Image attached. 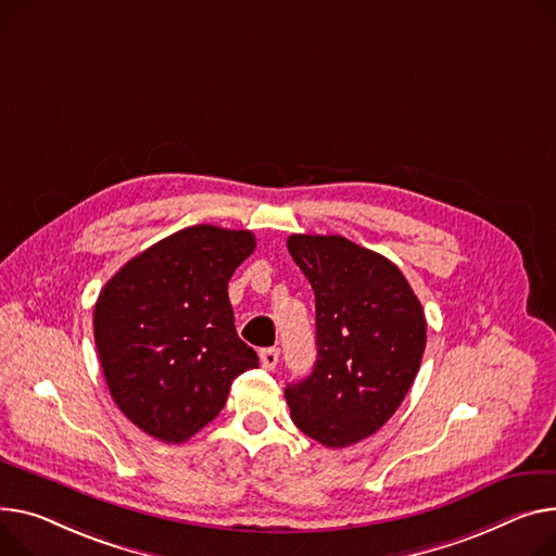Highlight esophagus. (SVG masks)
Returning a JSON list of instances; mask_svg holds the SVG:
<instances>
[{"label":"esophagus","mask_w":556,"mask_h":556,"mask_svg":"<svg viewBox=\"0 0 556 556\" xmlns=\"http://www.w3.org/2000/svg\"><path fill=\"white\" fill-rule=\"evenodd\" d=\"M258 357H262V366L268 368V371H273L279 362V349H264L262 353H258Z\"/></svg>","instance_id":"34e87169"}]
</instances>
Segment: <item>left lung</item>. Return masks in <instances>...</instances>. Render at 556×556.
Returning <instances> with one entry per match:
<instances>
[{
    "label": "left lung",
    "instance_id": "8db88e82",
    "mask_svg": "<svg viewBox=\"0 0 556 556\" xmlns=\"http://www.w3.org/2000/svg\"><path fill=\"white\" fill-rule=\"evenodd\" d=\"M288 252L315 292L317 362L286 387L290 418L326 447L376 433L414 384L427 319L387 256L338 235H290Z\"/></svg>",
    "mask_w": 556,
    "mask_h": 556
}]
</instances>
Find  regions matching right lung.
Here are the masks:
<instances>
[{
    "instance_id": "obj_1",
    "label": "right lung",
    "mask_w": 556,
    "mask_h": 556,
    "mask_svg": "<svg viewBox=\"0 0 556 556\" xmlns=\"http://www.w3.org/2000/svg\"><path fill=\"white\" fill-rule=\"evenodd\" d=\"M254 235L194 226L127 262L100 290L93 338L118 409L144 433L185 442L224 409L232 380L258 366L235 328L232 273Z\"/></svg>"
}]
</instances>
